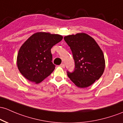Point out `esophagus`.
<instances>
[{
	"label": "esophagus",
	"instance_id": "34e87169",
	"mask_svg": "<svg viewBox=\"0 0 123 123\" xmlns=\"http://www.w3.org/2000/svg\"><path fill=\"white\" fill-rule=\"evenodd\" d=\"M60 67L61 68H65V64H61L60 65Z\"/></svg>",
	"mask_w": 123,
	"mask_h": 123
}]
</instances>
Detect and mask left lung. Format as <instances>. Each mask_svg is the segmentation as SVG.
Returning <instances> with one entry per match:
<instances>
[{"label": "left lung", "mask_w": 123, "mask_h": 123, "mask_svg": "<svg viewBox=\"0 0 123 123\" xmlns=\"http://www.w3.org/2000/svg\"><path fill=\"white\" fill-rule=\"evenodd\" d=\"M64 39L70 47L75 61L74 72L67 71L68 77L80 88L92 85L105 70L103 51L95 40L85 33L69 35Z\"/></svg>", "instance_id": "1"}]
</instances>
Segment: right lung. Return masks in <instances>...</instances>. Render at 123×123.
Instances as JSON below:
<instances>
[{"label": "right lung", "mask_w": 123, "mask_h": 123, "mask_svg": "<svg viewBox=\"0 0 123 123\" xmlns=\"http://www.w3.org/2000/svg\"><path fill=\"white\" fill-rule=\"evenodd\" d=\"M62 38L61 35L45 32H38L29 37L17 55V67L23 76L36 83L49 76L55 68L51 49Z\"/></svg>", "instance_id": "1"}]
</instances>
